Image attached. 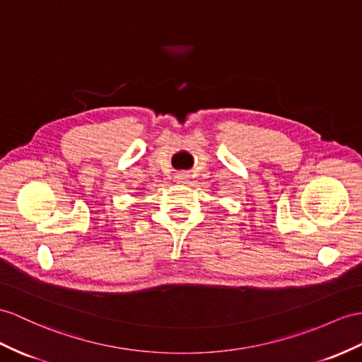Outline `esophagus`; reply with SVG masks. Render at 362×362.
Segmentation results:
<instances>
[{
  "instance_id": "obj_1",
  "label": "esophagus",
  "mask_w": 362,
  "mask_h": 362,
  "mask_svg": "<svg viewBox=\"0 0 362 362\" xmlns=\"http://www.w3.org/2000/svg\"><path fill=\"white\" fill-rule=\"evenodd\" d=\"M178 180H180V182H184V181H186V175H180Z\"/></svg>"
}]
</instances>
